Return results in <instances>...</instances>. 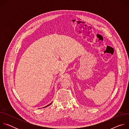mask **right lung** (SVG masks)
I'll use <instances>...</instances> for the list:
<instances>
[{"mask_svg":"<svg viewBox=\"0 0 129 129\" xmlns=\"http://www.w3.org/2000/svg\"><path fill=\"white\" fill-rule=\"evenodd\" d=\"M51 104H52V102H51V103H50V104H48V105H47V106H45V107H43V108H45V107H48V106H49V105H51Z\"/></svg>","mask_w":129,"mask_h":129,"instance_id":"add662e5","label":"right lung"}]
</instances>
